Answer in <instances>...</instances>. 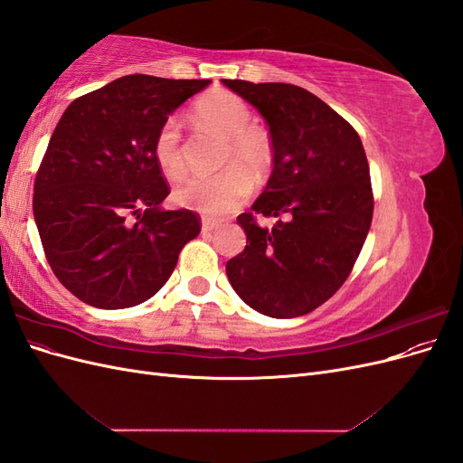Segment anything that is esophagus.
I'll return each instance as SVG.
<instances>
[{
    "label": "esophagus",
    "instance_id": "obj_1",
    "mask_svg": "<svg viewBox=\"0 0 463 463\" xmlns=\"http://www.w3.org/2000/svg\"><path fill=\"white\" fill-rule=\"evenodd\" d=\"M218 226H220V222L210 220V218H203V222H201V232H203V233H210V232H214Z\"/></svg>",
    "mask_w": 463,
    "mask_h": 463
}]
</instances>
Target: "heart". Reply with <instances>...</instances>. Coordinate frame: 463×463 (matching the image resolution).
I'll return each instance as SVG.
<instances>
[{
  "mask_svg": "<svg viewBox=\"0 0 463 463\" xmlns=\"http://www.w3.org/2000/svg\"><path fill=\"white\" fill-rule=\"evenodd\" d=\"M193 118L201 128L228 138L223 167L214 175H194L175 189L177 204L206 216H223L240 208L253 193L255 181H264L274 167L270 135L253 123V111L228 90H213L193 106ZM152 156L167 179L185 174L181 152V125L175 116L164 119L152 141Z\"/></svg>",
  "mask_w": 463,
  "mask_h": 463,
  "instance_id": "b5f03b06",
  "label": "heart"
}]
</instances>
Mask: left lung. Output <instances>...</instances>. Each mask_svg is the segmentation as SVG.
I'll use <instances>...</instances> for the list:
<instances>
[{
	"label": "left lung",
	"instance_id": "obj_1",
	"mask_svg": "<svg viewBox=\"0 0 463 463\" xmlns=\"http://www.w3.org/2000/svg\"><path fill=\"white\" fill-rule=\"evenodd\" d=\"M222 82L269 125L274 167L250 210L279 218L269 230L250 213L237 216L249 245L228 260V279L266 317L307 315L340 289L367 240L373 189L365 148L352 125L309 90Z\"/></svg>",
	"mask_w": 463,
	"mask_h": 463
}]
</instances>
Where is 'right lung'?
<instances>
[{
  "instance_id": "1",
  "label": "right lung",
  "mask_w": 463,
  "mask_h": 463,
  "mask_svg": "<svg viewBox=\"0 0 463 463\" xmlns=\"http://www.w3.org/2000/svg\"><path fill=\"white\" fill-rule=\"evenodd\" d=\"M210 80L128 75L77 98L55 125L34 181L33 213L60 282L98 309L145 303L199 235L152 156L167 116Z\"/></svg>"
}]
</instances>
